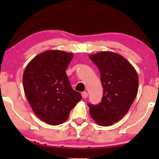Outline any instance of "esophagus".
<instances>
[{"label":"esophagus","mask_w":159,"mask_h":159,"mask_svg":"<svg viewBox=\"0 0 159 159\" xmlns=\"http://www.w3.org/2000/svg\"><path fill=\"white\" fill-rule=\"evenodd\" d=\"M81 95H82L83 98H87L88 96V93L87 92H83Z\"/></svg>","instance_id":"esophagus-1"}]
</instances>
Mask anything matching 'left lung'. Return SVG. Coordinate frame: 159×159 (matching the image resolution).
Listing matches in <instances>:
<instances>
[{
	"label": "left lung",
	"mask_w": 159,
	"mask_h": 159,
	"mask_svg": "<svg viewBox=\"0 0 159 159\" xmlns=\"http://www.w3.org/2000/svg\"><path fill=\"white\" fill-rule=\"evenodd\" d=\"M89 57L98 67L104 88L100 103L88 104L90 116L99 125H111L121 119L133 103L138 91V74L119 54L102 51Z\"/></svg>",
	"instance_id": "left-lung-1"
}]
</instances>
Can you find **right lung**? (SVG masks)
<instances>
[{
    "instance_id": "obj_1",
    "label": "right lung",
    "mask_w": 159,
    "mask_h": 159,
    "mask_svg": "<svg viewBox=\"0 0 159 159\" xmlns=\"http://www.w3.org/2000/svg\"><path fill=\"white\" fill-rule=\"evenodd\" d=\"M73 53L59 50L40 53L29 61L23 74V87L32 110L51 125L68 119L72 108L82 99L72 89L66 74Z\"/></svg>"
}]
</instances>
